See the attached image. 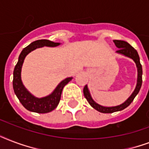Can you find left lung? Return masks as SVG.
<instances>
[{
	"instance_id": "left-lung-1",
	"label": "left lung",
	"mask_w": 149,
	"mask_h": 149,
	"mask_svg": "<svg viewBox=\"0 0 149 149\" xmlns=\"http://www.w3.org/2000/svg\"><path fill=\"white\" fill-rule=\"evenodd\" d=\"M113 42L115 44V45L119 49L118 51H116V52H118L119 54H121L123 56H127L128 58H131L132 59L134 60V62L136 64L137 70H138V79H137V85L136 87L134 89V92L132 93V94L130 96L128 99L125 102H124L123 104L118 105L115 107H104L98 104L97 103H96L93 100V98L91 97V93L88 90L87 85L84 86V97L87 100V101L92 107L97 110L99 112L104 113H113L116 111H120L126 108L127 107H128L131 104L134 97H136V95L139 93L140 89H141V84H142V66L140 63V58H139L138 52L134 49V48L132 47V45H130L129 43H127V42L121 40H113Z\"/></svg>"
}]
</instances>
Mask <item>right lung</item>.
I'll return each instance as SVG.
<instances>
[{"label":"right lung","mask_w":149,"mask_h":149,"mask_svg":"<svg viewBox=\"0 0 149 149\" xmlns=\"http://www.w3.org/2000/svg\"><path fill=\"white\" fill-rule=\"evenodd\" d=\"M59 45L60 43L58 42H54L46 39H41L31 42L30 45L24 48L20 54L18 61L15 65L13 72V88L21 104L28 111L38 113H49L50 111H53L58 106V103L60 101L61 94L63 87L72 79V77H68L66 79H63V81L58 84V86H56V88L51 94L42 98L36 97L31 93H29L22 84L21 72H22V67L24 58L26 57L27 55L38 48L43 47V46L56 47Z\"/></svg>","instance_id":"obj_1"}]
</instances>
